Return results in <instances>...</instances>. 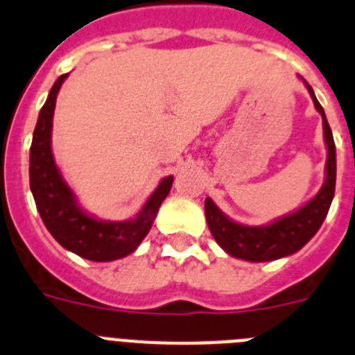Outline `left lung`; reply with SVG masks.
<instances>
[{"instance_id": "8db88e82", "label": "left lung", "mask_w": 355, "mask_h": 355, "mask_svg": "<svg viewBox=\"0 0 355 355\" xmlns=\"http://www.w3.org/2000/svg\"><path fill=\"white\" fill-rule=\"evenodd\" d=\"M314 101V107L322 114L323 119V137L327 144V164H325V182L318 195L298 211L286 214L279 220L271 221L263 227H248L232 221L227 214L216 207L211 198L205 200V218H207L209 230L216 243L229 255L236 259H245L250 263H264L275 261L280 257H288L295 254L309 241L314 234L318 232L325 220L336 189V146L334 137L322 105L314 96V91L306 80L302 78Z\"/></svg>"}]
</instances>
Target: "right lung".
Instances as JSON below:
<instances>
[{
	"instance_id": "obj_1",
	"label": "right lung",
	"mask_w": 355,
	"mask_h": 355,
	"mask_svg": "<svg viewBox=\"0 0 355 355\" xmlns=\"http://www.w3.org/2000/svg\"><path fill=\"white\" fill-rule=\"evenodd\" d=\"M66 78L67 75L58 76L39 112L30 148V189L46 229L66 250L89 261L109 263L132 254L141 245L171 189L173 177L162 178L143 209L130 220H98L80 207L51 152L55 101Z\"/></svg>"
}]
</instances>
